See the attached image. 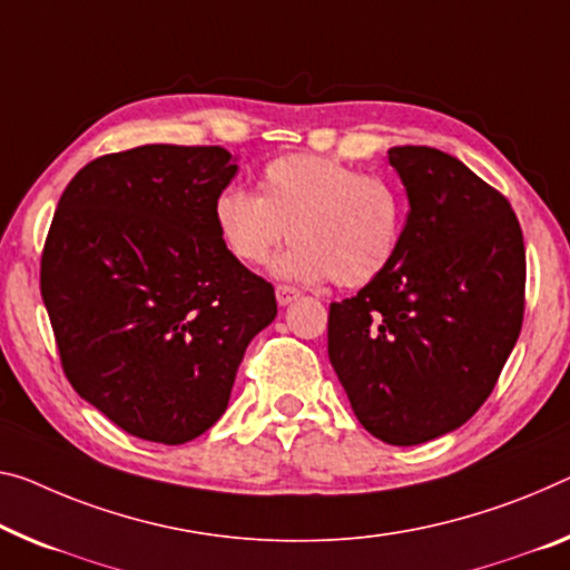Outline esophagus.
Instances as JSON below:
<instances>
[{
  "label": "esophagus",
  "instance_id": "obj_1",
  "mask_svg": "<svg viewBox=\"0 0 570 570\" xmlns=\"http://www.w3.org/2000/svg\"><path fill=\"white\" fill-rule=\"evenodd\" d=\"M275 297H277L279 305H291L293 301H297V297H301V291H295V287H291V285H277Z\"/></svg>",
  "mask_w": 570,
  "mask_h": 570
}]
</instances>
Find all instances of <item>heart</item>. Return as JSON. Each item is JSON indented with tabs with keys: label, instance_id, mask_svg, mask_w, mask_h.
Wrapping results in <instances>:
<instances>
[{
	"label": "heart",
	"instance_id": "1",
	"mask_svg": "<svg viewBox=\"0 0 570 570\" xmlns=\"http://www.w3.org/2000/svg\"><path fill=\"white\" fill-rule=\"evenodd\" d=\"M214 226L224 249L242 265L275 259V275L295 283L358 287L382 275L402 234V198L387 180L362 175L331 157L295 153L267 163L257 196L226 188L214 200Z\"/></svg>",
	"mask_w": 570,
	"mask_h": 570
}]
</instances>
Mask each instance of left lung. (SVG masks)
I'll return each instance as SVG.
<instances>
[{
	"label": "left lung",
	"instance_id": "obj_1",
	"mask_svg": "<svg viewBox=\"0 0 570 570\" xmlns=\"http://www.w3.org/2000/svg\"><path fill=\"white\" fill-rule=\"evenodd\" d=\"M407 222L382 275L331 303L328 358L354 415L390 445L456 431L518 344L524 244L512 206L459 157L387 153Z\"/></svg>",
	"mask_w": 570,
	"mask_h": 570
}]
</instances>
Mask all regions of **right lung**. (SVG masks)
Here are the masks:
<instances>
[{
  "label": "right lung",
  "instance_id": "add662e5",
  "mask_svg": "<svg viewBox=\"0 0 570 570\" xmlns=\"http://www.w3.org/2000/svg\"><path fill=\"white\" fill-rule=\"evenodd\" d=\"M236 170L224 147L142 145L78 170L52 216L40 293L68 382L142 441L206 433L277 315L214 226Z\"/></svg>",
  "mask_w": 570,
  "mask_h": 570
}]
</instances>
